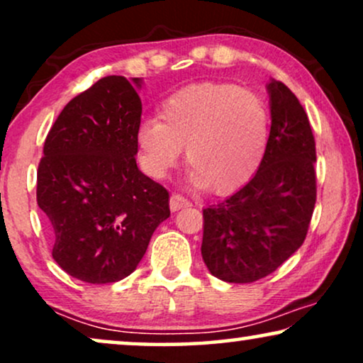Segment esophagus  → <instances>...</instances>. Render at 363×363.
<instances>
[{
    "label": "esophagus",
    "instance_id": "34e87169",
    "mask_svg": "<svg viewBox=\"0 0 363 363\" xmlns=\"http://www.w3.org/2000/svg\"><path fill=\"white\" fill-rule=\"evenodd\" d=\"M190 205H191V203L188 201L183 195L173 193V195L170 196V210L172 211H178V210H182V208H186V206H190Z\"/></svg>",
    "mask_w": 363,
    "mask_h": 363
}]
</instances>
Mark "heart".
Masks as SVG:
<instances>
[{
	"label": "heart",
	"mask_w": 363,
	"mask_h": 363,
	"mask_svg": "<svg viewBox=\"0 0 363 363\" xmlns=\"http://www.w3.org/2000/svg\"><path fill=\"white\" fill-rule=\"evenodd\" d=\"M157 117L137 128L142 168L165 178L186 147L188 180L230 195L246 185L264 160L271 116L256 92L230 82H200L183 87L160 104Z\"/></svg>",
	"instance_id": "heart-1"
}]
</instances>
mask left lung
Returning <instances> with one entry per match:
<instances>
[{
    "label": "left lung",
    "mask_w": 363,
    "mask_h": 363,
    "mask_svg": "<svg viewBox=\"0 0 363 363\" xmlns=\"http://www.w3.org/2000/svg\"><path fill=\"white\" fill-rule=\"evenodd\" d=\"M269 145L256 175L203 210L201 256L218 279L246 284L274 272L306 240L315 205V142L291 89L267 84Z\"/></svg>",
    "instance_id": "obj_1"
}]
</instances>
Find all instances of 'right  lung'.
Masks as SVG:
<instances>
[{
  "mask_svg": "<svg viewBox=\"0 0 363 363\" xmlns=\"http://www.w3.org/2000/svg\"><path fill=\"white\" fill-rule=\"evenodd\" d=\"M142 79H99L49 130L38 168V205L67 274L107 284L132 274L153 231L170 216L168 191L138 170Z\"/></svg>",
  "mask_w": 363,
  "mask_h": 363,
  "instance_id": "obj_1",
  "label": "right lung"
}]
</instances>
